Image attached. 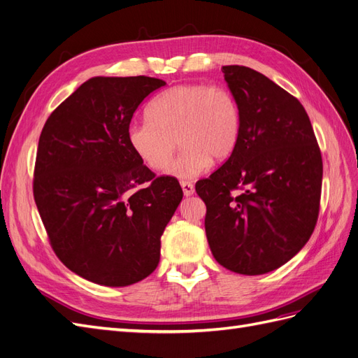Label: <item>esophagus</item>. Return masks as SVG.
Segmentation results:
<instances>
[{"instance_id": "34e87169", "label": "esophagus", "mask_w": 358, "mask_h": 358, "mask_svg": "<svg viewBox=\"0 0 358 358\" xmlns=\"http://www.w3.org/2000/svg\"><path fill=\"white\" fill-rule=\"evenodd\" d=\"M180 187H182V191H183V194H185L187 197H189V196H192L194 192H196V189H194V185L191 182H187V180H182L180 182Z\"/></svg>"}]
</instances>
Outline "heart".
<instances>
[{
    "label": "heart",
    "instance_id": "heart-1",
    "mask_svg": "<svg viewBox=\"0 0 358 358\" xmlns=\"http://www.w3.org/2000/svg\"><path fill=\"white\" fill-rule=\"evenodd\" d=\"M241 109L224 86L178 85L149 104L148 117L128 125L133 152L152 170L168 166L176 138L182 149L169 166L178 179L200 176L215 162L229 159L239 142Z\"/></svg>",
    "mask_w": 358,
    "mask_h": 358
}]
</instances>
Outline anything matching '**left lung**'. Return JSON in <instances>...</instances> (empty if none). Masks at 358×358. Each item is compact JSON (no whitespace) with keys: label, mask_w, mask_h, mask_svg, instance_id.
I'll use <instances>...</instances> for the list:
<instances>
[{"label":"left lung","mask_w":358,"mask_h":358,"mask_svg":"<svg viewBox=\"0 0 358 358\" xmlns=\"http://www.w3.org/2000/svg\"><path fill=\"white\" fill-rule=\"evenodd\" d=\"M222 73L241 109L239 142L196 191L216 262L263 275L289 262L315 229L321 152L296 96L252 69L224 66Z\"/></svg>","instance_id":"left-lung-1"}]
</instances>
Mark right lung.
Segmentation results:
<instances>
[{
    "mask_svg": "<svg viewBox=\"0 0 358 358\" xmlns=\"http://www.w3.org/2000/svg\"><path fill=\"white\" fill-rule=\"evenodd\" d=\"M164 85L146 76L92 78L40 134L32 185L38 213L57 257L94 284L127 287L152 273L183 197L179 182L155 178L127 138L138 104Z\"/></svg>",
    "mask_w": 358,
    "mask_h": 358,
    "instance_id": "add662e5",
    "label": "right lung"
}]
</instances>
